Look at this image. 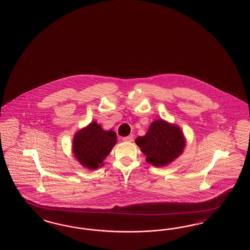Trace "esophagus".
<instances>
[{
    "label": "esophagus",
    "mask_w": 250,
    "mask_h": 250,
    "mask_svg": "<svg viewBox=\"0 0 250 250\" xmlns=\"http://www.w3.org/2000/svg\"><path fill=\"white\" fill-rule=\"evenodd\" d=\"M122 140H123L124 142H133V135H129V136H127V137H123L122 138Z\"/></svg>",
    "instance_id": "1"
}]
</instances>
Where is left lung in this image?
Listing matches in <instances>:
<instances>
[{"instance_id": "left-lung-1", "label": "left lung", "mask_w": 250, "mask_h": 250, "mask_svg": "<svg viewBox=\"0 0 250 250\" xmlns=\"http://www.w3.org/2000/svg\"><path fill=\"white\" fill-rule=\"evenodd\" d=\"M146 155V162L154 167H165L181 154L186 145L182 130L163 120L152 122L145 136L135 140Z\"/></svg>"}]
</instances>
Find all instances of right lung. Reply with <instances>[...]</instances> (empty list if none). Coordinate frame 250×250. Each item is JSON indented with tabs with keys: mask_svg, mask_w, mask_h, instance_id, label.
<instances>
[{
	"mask_svg": "<svg viewBox=\"0 0 250 250\" xmlns=\"http://www.w3.org/2000/svg\"><path fill=\"white\" fill-rule=\"evenodd\" d=\"M116 144L117 135L112 129L104 130L94 121L75 133L73 154L83 167L96 170L103 166L105 157Z\"/></svg>",
	"mask_w": 250,
	"mask_h": 250,
	"instance_id": "add662e5",
	"label": "right lung"
}]
</instances>
